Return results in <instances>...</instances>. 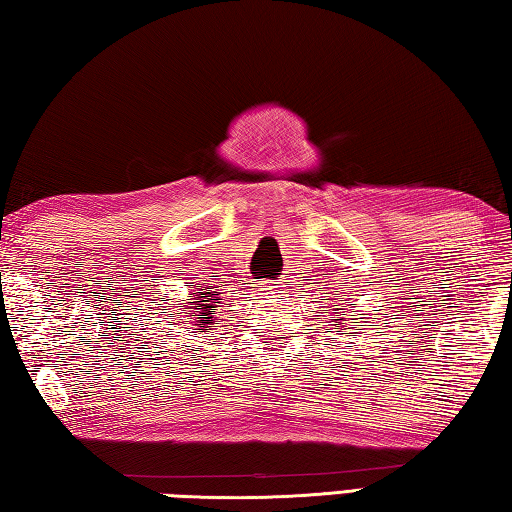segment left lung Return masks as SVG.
I'll list each match as a JSON object with an SVG mask.
<instances>
[{
    "label": "left lung",
    "mask_w": 512,
    "mask_h": 512,
    "mask_svg": "<svg viewBox=\"0 0 512 512\" xmlns=\"http://www.w3.org/2000/svg\"><path fill=\"white\" fill-rule=\"evenodd\" d=\"M334 307H336V305H334ZM334 311H339V309H334ZM343 316H345V314H343ZM336 320H343V318H336Z\"/></svg>",
    "instance_id": "8db88e82"
}]
</instances>
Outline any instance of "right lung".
I'll list each match as a JSON object with an SVG mask.
<instances>
[{"label":"right lung","mask_w":512,"mask_h":512,"mask_svg":"<svg viewBox=\"0 0 512 512\" xmlns=\"http://www.w3.org/2000/svg\"><path fill=\"white\" fill-rule=\"evenodd\" d=\"M189 296H192V293H189ZM216 296H219V293L216 291H210V289H201V293H198V298H194L196 302H194V307H185L183 309V316L180 318H187V320H183L185 325H198V329L201 327H205V325H212L209 323V320L212 319L213 323L216 320V316H214V300H216ZM189 308L190 311L187 312L186 309ZM189 313L190 316L187 317L186 314ZM187 332H192V327H187Z\"/></svg>","instance_id":"obj_1"}]
</instances>
